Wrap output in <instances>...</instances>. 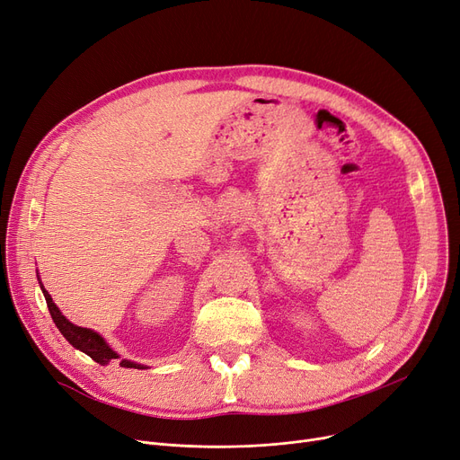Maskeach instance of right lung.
<instances>
[{"label": "right lung", "instance_id": "right-lung-1", "mask_svg": "<svg viewBox=\"0 0 460 460\" xmlns=\"http://www.w3.org/2000/svg\"><path fill=\"white\" fill-rule=\"evenodd\" d=\"M39 283H40V281H39ZM40 288H42L44 298H46V305H48V309H50V315H52L56 326L59 328V332L63 333V337H65V340H66L72 347L80 349L82 352H85L89 358H93V359L96 361V364H101V366H108L111 359H117V358H119V356L106 345V341L102 340V337H101L99 333L93 332V330H87V328H80V326H76V324H72L70 321H66V319L61 315V311L58 309V305L54 304L52 296L48 295V291L42 287V283H40ZM119 366H120V367H128V369H145L143 366H137V364H134V361H128V359H120Z\"/></svg>", "mask_w": 460, "mask_h": 460}]
</instances>
